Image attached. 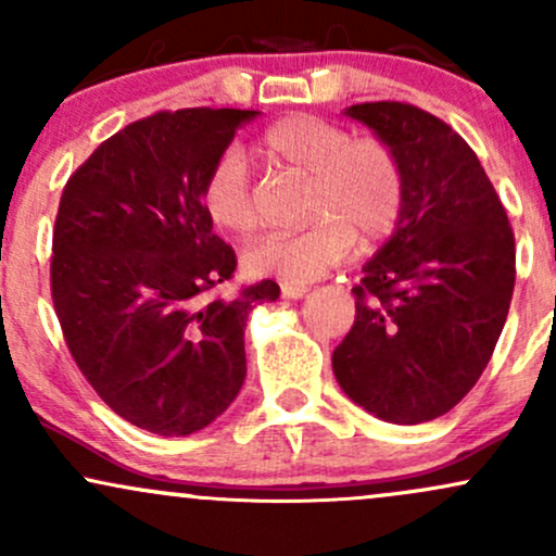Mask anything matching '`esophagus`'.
I'll use <instances>...</instances> for the list:
<instances>
[{
  "instance_id": "1",
  "label": "esophagus",
  "mask_w": 556,
  "mask_h": 556,
  "mask_svg": "<svg viewBox=\"0 0 556 556\" xmlns=\"http://www.w3.org/2000/svg\"><path fill=\"white\" fill-rule=\"evenodd\" d=\"M279 290H282V298H287V300H298V298H303L305 292H308V285L282 282V285H279Z\"/></svg>"
}]
</instances>
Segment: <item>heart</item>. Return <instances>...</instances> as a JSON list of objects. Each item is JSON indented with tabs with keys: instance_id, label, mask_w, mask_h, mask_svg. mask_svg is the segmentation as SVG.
<instances>
[{
	"instance_id": "heart-1",
	"label": "heart",
	"mask_w": 556,
	"mask_h": 556,
	"mask_svg": "<svg viewBox=\"0 0 556 556\" xmlns=\"http://www.w3.org/2000/svg\"><path fill=\"white\" fill-rule=\"evenodd\" d=\"M256 154L274 169L308 180L300 232L253 242L242 264L256 277L311 282L353 253L355 242L376 245L400 225L405 208V167L394 146L379 136H350L348 127L290 114L261 132ZM201 208L216 229L248 235L258 225L256 185L245 156L225 149L201 182Z\"/></svg>"
}]
</instances>
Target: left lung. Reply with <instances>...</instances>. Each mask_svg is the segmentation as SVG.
I'll use <instances>...</instances> for the list:
<instances>
[{"mask_svg": "<svg viewBox=\"0 0 556 556\" xmlns=\"http://www.w3.org/2000/svg\"><path fill=\"white\" fill-rule=\"evenodd\" d=\"M394 146L405 208L353 287L355 321L331 355L337 381L389 424H426L491 361L515 290V235L476 151L405 101L348 110Z\"/></svg>", "mask_w": 556, "mask_h": 556, "instance_id": "obj_1", "label": "left lung"}]
</instances>
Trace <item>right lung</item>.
Segmentation results:
<instances>
[{
  "label": "right lung",
  "instance_id": "right-lung-1",
  "mask_svg": "<svg viewBox=\"0 0 556 556\" xmlns=\"http://www.w3.org/2000/svg\"><path fill=\"white\" fill-rule=\"evenodd\" d=\"M256 114L154 112L106 138L62 190L49 264L62 337L96 394L159 437H188L227 410L245 379V318L279 298L271 279L214 295L238 258L198 195Z\"/></svg>",
  "mask_w": 556,
  "mask_h": 556
}]
</instances>
